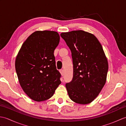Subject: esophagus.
Here are the masks:
<instances>
[{"label":"esophagus","mask_w":126,"mask_h":126,"mask_svg":"<svg viewBox=\"0 0 126 126\" xmlns=\"http://www.w3.org/2000/svg\"><path fill=\"white\" fill-rule=\"evenodd\" d=\"M60 73H61V75H62V76H63V75H64V71H63V70H62V69H61V70H60Z\"/></svg>","instance_id":"obj_1"}]
</instances>
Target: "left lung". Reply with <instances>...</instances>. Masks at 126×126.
Returning a JSON list of instances; mask_svg holds the SVG:
<instances>
[{
  "label": "left lung",
  "instance_id": "obj_1",
  "mask_svg": "<svg viewBox=\"0 0 126 126\" xmlns=\"http://www.w3.org/2000/svg\"><path fill=\"white\" fill-rule=\"evenodd\" d=\"M71 51L73 78L65 87L69 97L76 103L85 104L97 97L107 80L108 63L97 38L83 30L61 33Z\"/></svg>",
  "mask_w": 126,
  "mask_h": 126
}]
</instances>
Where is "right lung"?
<instances>
[{
    "label": "right lung",
    "mask_w": 126,
    "mask_h": 126,
    "mask_svg": "<svg viewBox=\"0 0 126 126\" xmlns=\"http://www.w3.org/2000/svg\"><path fill=\"white\" fill-rule=\"evenodd\" d=\"M58 32L36 31L21 47L15 61L19 82L32 100L41 102L54 94L61 83L53 52L60 43Z\"/></svg>",
    "instance_id": "add662e5"
}]
</instances>
